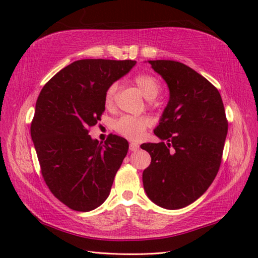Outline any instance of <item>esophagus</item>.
Listing matches in <instances>:
<instances>
[{
	"mask_svg": "<svg viewBox=\"0 0 258 258\" xmlns=\"http://www.w3.org/2000/svg\"><path fill=\"white\" fill-rule=\"evenodd\" d=\"M139 149H140V145L138 143H130V150L132 152L139 151Z\"/></svg>",
	"mask_w": 258,
	"mask_h": 258,
	"instance_id": "obj_1",
	"label": "esophagus"
}]
</instances>
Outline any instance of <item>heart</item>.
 Listing matches in <instances>:
<instances>
[{"mask_svg":"<svg viewBox=\"0 0 258 258\" xmlns=\"http://www.w3.org/2000/svg\"><path fill=\"white\" fill-rule=\"evenodd\" d=\"M135 84L139 86L141 92L147 100H154L161 91L160 82L156 78L150 74H140L134 79ZM118 85L113 83L108 86L104 96V104L106 107H112L116 98ZM152 122L146 116H132V115H124L114 122V130L123 138L131 141H139L144 136L146 128L151 126Z\"/></svg>","mask_w":258,"mask_h":258,"instance_id":"heart-1","label":"heart"}]
</instances>
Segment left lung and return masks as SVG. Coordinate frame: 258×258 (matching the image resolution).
I'll use <instances>...</instances> for the list:
<instances>
[{"label": "left lung", "mask_w": 258, "mask_h": 258, "mask_svg": "<svg viewBox=\"0 0 258 258\" xmlns=\"http://www.w3.org/2000/svg\"><path fill=\"white\" fill-rule=\"evenodd\" d=\"M149 63L166 82L169 101L154 131L162 142L141 145L152 158L143 185L156 205L178 210L201 197L216 177L228 123L220 92L204 76L176 61Z\"/></svg>", "instance_id": "obj_1"}]
</instances>
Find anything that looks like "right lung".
<instances>
[{
    "mask_svg": "<svg viewBox=\"0 0 258 258\" xmlns=\"http://www.w3.org/2000/svg\"><path fill=\"white\" fill-rule=\"evenodd\" d=\"M132 59L89 58L59 71L37 97L31 136L42 176L71 210L90 212L109 195L128 143L109 135L104 144L89 135L105 111L108 86L127 74Z\"/></svg>",
    "mask_w": 258,
    "mask_h": 258,
    "instance_id": "right-lung-1",
    "label": "right lung"
}]
</instances>
